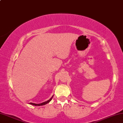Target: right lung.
Masks as SVG:
<instances>
[{"label": "right lung", "instance_id": "add662e5", "mask_svg": "<svg viewBox=\"0 0 123 123\" xmlns=\"http://www.w3.org/2000/svg\"><path fill=\"white\" fill-rule=\"evenodd\" d=\"M53 96L49 100H48V101H45V102H44V103H41V104H35V103H30V104H31V105H35V106H42V105H45V104H48V103H49V102L51 100V99H52V98H53Z\"/></svg>", "mask_w": 123, "mask_h": 123}]
</instances>
